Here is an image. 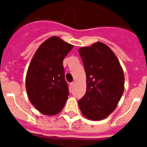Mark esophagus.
<instances>
[{"instance_id": "esophagus-1", "label": "esophagus", "mask_w": 147, "mask_h": 147, "mask_svg": "<svg viewBox=\"0 0 147 147\" xmlns=\"http://www.w3.org/2000/svg\"><path fill=\"white\" fill-rule=\"evenodd\" d=\"M71 86H72V87L74 86V85H75V82H72L71 83Z\"/></svg>"}]
</instances>
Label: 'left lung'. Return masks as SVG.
Instances as JSON below:
<instances>
[{
	"mask_svg": "<svg viewBox=\"0 0 147 147\" xmlns=\"http://www.w3.org/2000/svg\"><path fill=\"white\" fill-rule=\"evenodd\" d=\"M87 77V90L79 100L82 113L90 120L107 117L124 93V76L112 50L101 42L79 49Z\"/></svg>",
	"mask_w": 147,
	"mask_h": 147,
	"instance_id": "left-lung-1",
	"label": "left lung"
}]
</instances>
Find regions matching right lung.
<instances>
[{
    "label": "right lung",
    "mask_w": 147,
    "mask_h": 147,
    "mask_svg": "<svg viewBox=\"0 0 147 147\" xmlns=\"http://www.w3.org/2000/svg\"><path fill=\"white\" fill-rule=\"evenodd\" d=\"M73 45L51 37L40 45L28 68L26 87L28 98L40 113H58L69 95L62 62Z\"/></svg>",
    "instance_id": "obj_1"
}]
</instances>
